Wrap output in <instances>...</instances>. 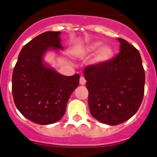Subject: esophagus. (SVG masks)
Listing matches in <instances>:
<instances>
[{"mask_svg":"<svg viewBox=\"0 0 157 157\" xmlns=\"http://www.w3.org/2000/svg\"><path fill=\"white\" fill-rule=\"evenodd\" d=\"M86 83V79H85V77H84V76H81V77H80V84H81V85H85Z\"/></svg>","mask_w":157,"mask_h":157,"instance_id":"1","label":"esophagus"}]
</instances>
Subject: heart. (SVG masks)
<instances>
[{
    "mask_svg": "<svg viewBox=\"0 0 157 157\" xmlns=\"http://www.w3.org/2000/svg\"><path fill=\"white\" fill-rule=\"evenodd\" d=\"M101 45H102V42L100 41L91 43L90 45H89L87 47L81 50V52L84 54H91V53L94 52L96 50H98V48L101 46ZM113 53H114L113 49L110 45H103L96 53L95 56L94 58V63H106L112 59L113 56Z\"/></svg>",
    "mask_w": 157,
    "mask_h": 157,
    "instance_id": "1",
    "label": "heart"
}]
</instances>
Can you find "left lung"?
Listing matches in <instances>:
<instances>
[{"label": "left lung", "mask_w": 157, "mask_h": 157, "mask_svg": "<svg viewBox=\"0 0 157 157\" xmlns=\"http://www.w3.org/2000/svg\"><path fill=\"white\" fill-rule=\"evenodd\" d=\"M118 40L121 51L117 56L84 70L91 115L111 125L126 121L136 113L144 98L145 85L139 50L122 38Z\"/></svg>", "instance_id": "8db88e82"}]
</instances>
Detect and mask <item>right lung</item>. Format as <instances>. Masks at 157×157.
Listing matches in <instances>:
<instances>
[{
  "label": "right lung",
  "instance_id": "add662e5",
  "mask_svg": "<svg viewBox=\"0 0 157 157\" xmlns=\"http://www.w3.org/2000/svg\"><path fill=\"white\" fill-rule=\"evenodd\" d=\"M60 32H45L21 50L12 75V94L18 110L39 124L59 121L70 95L78 86L79 74L63 76L43 63L50 49L62 50Z\"/></svg>",
  "mask_w": 157,
  "mask_h": 157
}]
</instances>
